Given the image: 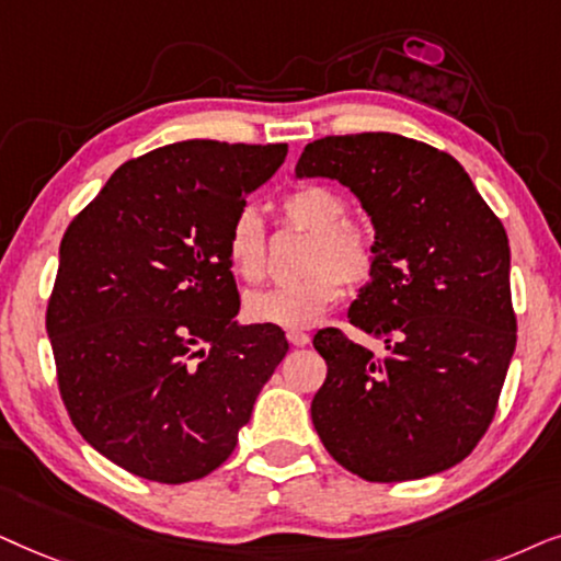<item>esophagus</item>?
<instances>
[{
  "label": "esophagus",
  "instance_id": "34e87169",
  "mask_svg": "<svg viewBox=\"0 0 561 561\" xmlns=\"http://www.w3.org/2000/svg\"><path fill=\"white\" fill-rule=\"evenodd\" d=\"M287 341L293 343V346H308L310 335L305 331H287Z\"/></svg>",
  "mask_w": 561,
  "mask_h": 561
}]
</instances>
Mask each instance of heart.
Returning a JSON list of instances; mask_svg holds the SVG:
<instances>
[{
  "label": "heart",
  "mask_w": 561,
  "mask_h": 561,
  "mask_svg": "<svg viewBox=\"0 0 561 561\" xmlns=\"http://www.w3.org/2000/svg\"><path fill=\"white\" fill-rule=\"evenodd\" d=\"M289 226L310 230L312 241L302 256V279L245 295L243 312L253 323L308 328L339 297V278L346 287L369 279L377 264L375 243L367 230L346 222L348 205L339 192L323 184L300 186L282 203ZM226 253L233 272L245 282H259L266 272V238L261 215L241 207L230 220Z\"/></svg>",
  "instance_id": "1"
}]
</instances>
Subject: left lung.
I'll use <instances>...</instances> for the list:
<instances>
[{"instance_id": "8db88e82", "label": "left lung", "mask_w": 561, "mask_h": 561, "mask_svg": "<svg viewBox=\"0 0 561 561\" xmlns=\"http://www.w3.org/2000/svg\"><path fill=\"white\" fill-rule=\"evenodd\" d=\"M295 174L356 194L377 264L348 320L316 335L325 382L310 405L328 454L369 482L421 480L469 457L495 415L515 351L511 245L454 156L394 133L328 136Z\"/></svg>"}]
</instances>
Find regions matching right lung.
<instances>
[{"mask_svg": "<svg viewBox=\"0 0 561 561\" xmlns=\"http://www.w3.org/2000/svg\"><path fill=\"white\" fill-rule=\"evenodd\" d=\"M287 144L182 140L123 163L71 220L46 328L73 425L153 482L218 469L285 358L279 325H241L230 220Z\"/></svg>", "mask_w": 561, "mask_h": 561, "instance_id": "obj_1", "label": "right lung"}]
</instances>
